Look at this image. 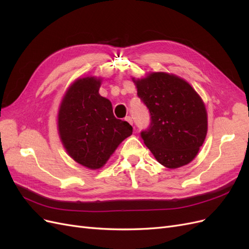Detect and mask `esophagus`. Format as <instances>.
<instances>
[{
	"label": "esophagus",
	"instance_id": "1",
	"mask_svg": "<svg viewBox=\"0 0 249 249\" xmlns=\"http://www.w3.org/2000/svg\"><path fill=\"white\" fill-rule=\"evenodd\" d=\"M127 123H129L130 124H133V119H132V117L131 116H126L125 118H124Z\"/></svg>",
	"mask_w": 249,
	"mask_h": 249
}]
</instances>
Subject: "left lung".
Here are the masks:
<instances>
[{"mask_svg": "<svg viewBox=\"0 0 249 249\" xmlns=\"http://www.w3.org/2000/svg\"><path fill=\"white\" fill-rule=\"evenodd\" d=\"M150 124L141 138L163 166L175 169L196 157L207 136V110L189 83L175 74L152 72L135 80Z\"/></svg>", "mask_w": 249, "mask_h": 249, "instance_id": "left-lung-1", "label": "left lung"}]
</instances>
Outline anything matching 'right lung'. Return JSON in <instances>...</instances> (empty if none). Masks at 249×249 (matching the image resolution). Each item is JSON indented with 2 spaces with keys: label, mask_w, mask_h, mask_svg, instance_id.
Instances as JSON below:
<instances>
[{
  "label": "right lung",
  "mask_w": 249,
  "mask_h": 249,
  "mask_svg": "<svg viewBox=\"0 0 249 249\" xmlns=\"http://www.w3.org/2000/svg\"><path fill=\"white\" fill-rule=\"evenodd\" d=\"M101 79H78L67 89L59 108L58 131L72 159L99 169L133 133L132 125L113 114L111 102L100 95Z\"/></svg>",
  "instance_id": "obj_1"
}]
</instances>
